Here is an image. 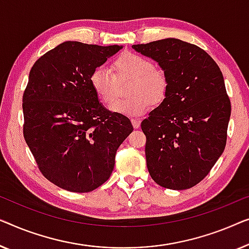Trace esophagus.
<instances>
[{
  "label": "esophagus",
  "mask_w": 249,
  "mask_h": 249,
  "mask_svg": "<svg viewBox=\"0 0 249 249\" xmlns=\"http://www.w3.org/2000/svg\"><path fill=\"white\" fill-rule=\"evenodd\" d=\"M132 125L134 128H139L140 125H141V122L139 120H132Z\"/></svg>",
  "instance_id": "1"
}]
</instances>
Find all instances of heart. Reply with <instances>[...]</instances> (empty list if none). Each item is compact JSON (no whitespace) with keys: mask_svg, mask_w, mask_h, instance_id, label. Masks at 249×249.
I'll use <instances>...</instances> for the list:
<instances>
[{"mask_svg":"<svg viewBox=\"0 0 249 249\" xmlns=\"http://www.w3.org/2000/svg\"><path fill=\"white\" fill-rule=\"evenodd\" d=\"M114 73L104 66H98L91 72L89 81L93 92L104 104L110 105L116 99V78L132 79L129 87L131 97L118 101L110 109L129 117L145 114L151 103L159 104L166 97L168 78L163 70L155 66L149 57L136 54L124 53L114 59Z\"/></svg>","mask_w":249,"mask_h":249,"instance_id":"obj_1","label":"heart"}]
</instances>
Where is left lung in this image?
I'll return each mask as SVG.
<instances>
[{
	"instance_id": "left-lung-1",
	"label": "left lung",
	"mask_w": 249,
	"mask_h": 249,
	"mask_svg": "<svg viewBox=\"0 0 249 249\" xmlns=\"http://www.w3.org/2000/svg\"><path fill=\"white\" fill-rule=\"evenodd\" d=\"M168 78L166 97L142 121L150 176L170 190L198 184L221 157L231 105L222 72L202 48L176 38L133 45Z\"/></svg>"
}]
</instances>
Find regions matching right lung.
Listing matches in <instances>:
<instances>
[{"mask_svg": "<svg viewBox=\"0 0 249 249\" xmlns=\"http://www.w3.org/2000/svg\"><path fill=\"white\" fill-rule=\"evenodd\" d=\"M123 46L64 41L35 63L22 98L23 136L41 174L56 186L87 193L107 181L133 126L107 110L90 74Z\"/></svg>", "mask_w": 249, "mask_h": 249, "instance_id": "right-lung-1", "label": "right lung"}]
</instances>
